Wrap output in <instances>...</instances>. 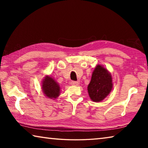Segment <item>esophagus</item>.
<instances>
[{
    "mask_svg": "<svg viewBox=\"0 0 148 148\" xmlns=\"http://www.w3.org/2000/svg\"><path fill=\"white\" fill-rule=\"evenodd\" d=\"M71 84L72 85V86H78V85H79V82H78L72 81Z\"/></svg>",
    "mask_w": 148,
    "mask_h": 148,
    "instance_id": "esophagus-1",
    "label": "esophagus"
}]
</instances>
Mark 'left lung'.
<instances>
[{"mask_svg":"<svg viewBox=\"0 0 148 148\" xmlns=\"http://www.w3.org/2000/svg\"><path fill=\"white\" fill-rule=\"evenodd\" d=\"M113 88L112 76L107 69L97 64L92 72L91 79L87 87L89 96L91 101L101 102L106 98Z\"/></svg>","mask_w":148,"mask_h":148,"instance_id":"obj_1","label":"left lung"}]
</instances>
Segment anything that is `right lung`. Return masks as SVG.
<instances>
[{
    "label": "right lung",
    "mask_w": 148,
    "mask_h": 148,
    "mask_svg": "<svg viewBox=\"0 0 148 148\" xmlns=\"http://www.w3.org/2000/svg\"><path fill=\"white\" fill-rule=\"evenodd\" d=\"M42 89L45 96L50 99H56L61 93V87L53 77L46 75L42 82Z\"/></svg>",
    "instance_id": "right-lung-1"
}]
</instances>
